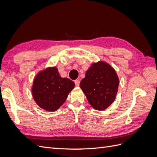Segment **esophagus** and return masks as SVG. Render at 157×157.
I'll return each mask as SVG.
<instances>
[{"instance_id": "obj_1", "label": "esophagus", "mask_w": 157, "mask_h": 157, "mask_svg": "<svg viewBox=\"0 0 157 157\" xmlns=\"http://www.w3.org/2000/svg\"><path fill=\"white\" fill-rule=\"evenodd\" d=\"M75 84L76 86H78L80 84V80H75Z\"/></svg>"}]
</instances>
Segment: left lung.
<instances>
[{"mask_svg":"<svg viewBox=\"0 0 157 157\" xmlns=\"http://www.w3.org/2000/svg\"><path fill=\"white\" fill-rule=\"evenodd\" d=\"M118 84L115 71L107 63L99 61L88 69L80 87L93 108L102 111L115 100Z\"/></svg>","mask_w":157,"mask_h":157,"instance_id":"1","label":"left lung"}]
</instances>
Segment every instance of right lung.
I'll list each match as a JSON object with an SVG mask.
<instances>
[{
  "label": "right lung",
  "mask_w": 157,
  "mask_h": 157,
  "mask_svg": "<svg viewBox=\"0 0 157 157\" xmlns=\"http://www.w3.org/2000/svg\"><path fill=\"white\" fill-rule=\"evenodd\" d=\"M75 83L67 78H61L56 67L48 68L38 74L34 80L32 94L42 109L54 111L64 103Z\"/></svg>",
  "instance_id": "right-lung-1"
}]
</instances>
